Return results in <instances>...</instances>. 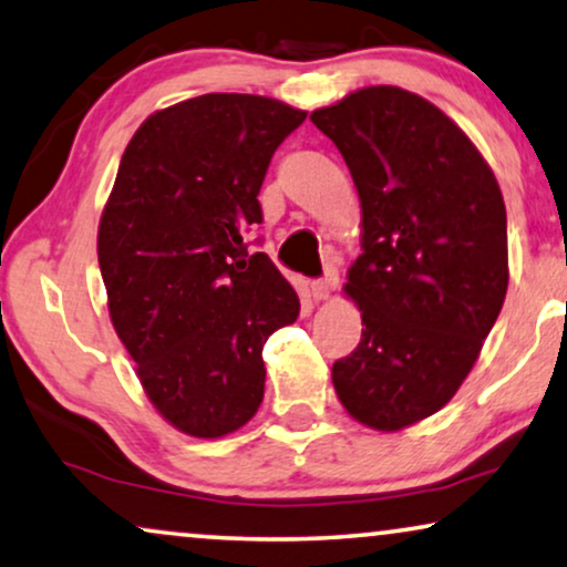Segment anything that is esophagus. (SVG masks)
I'll list each match as a JSON object with an SVG mask.
<instances>
[{
	"label": "esophagus",
	"mask_w": 567,
	"mask_h": 567,
	"mask_svg": "<svg viewBox=\"0 0 567 567\" xmlns=\"http://www.w3.org/2000/svg\"><path fill=\"white\" fill-rule=\"evenodd\" d=\"M329 292H331V277L310 282V295H313V300H326L329 298Z\"/></svg>",
	"instance_id": "esophagus-1"
}]
</instances>
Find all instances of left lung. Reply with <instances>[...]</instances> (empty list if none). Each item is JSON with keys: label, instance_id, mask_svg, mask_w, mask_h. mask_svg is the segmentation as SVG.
Here are the masks:
<instances>
[{"label": "left lung", "instance_id": "obj_1", "mask_svg": "<svg viewBox=\"0 0 567 567\" xmlns=\"http://www.w3.org/2000/svg\"><path fill=\"white\" fill-rule=\"evenodd\" d=\"M352 172L362 254L344 292L362 339L331 378L349 416L398 432L452 401L508 287L506 205L491 166L440 107L364 86L310 113Z\"/></svg>", "mask_w": 567, "mask_h": 567}]
</instances>
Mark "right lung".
Here are the masks:
<instances>
[{"label": "right lung", "mask_w": 567, "mask_h": 567, "mask_svg": "<svg viewBox=\"0 0 567 567\" xmlns=\"http://www.w3.org/2000/svg\"><path fill=\"white\" fill-rule=\"evenodd\" d=\"M306 121L259 94H203L143 121L97 234L117 337L174 429L218 440L265 398L261 349L295 323L298 292L246 230L275 151Z\"/></svg>", "instance_id": "right-lung-1"}]
</instances>
